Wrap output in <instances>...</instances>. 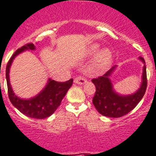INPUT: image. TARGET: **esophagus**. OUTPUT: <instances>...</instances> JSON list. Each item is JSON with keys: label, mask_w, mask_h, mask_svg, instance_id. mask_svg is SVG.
<instances>
[{"label": "esophagus", "mask_w": 156, "mask_h": 156, "mask_svg": "<svg viewBox=\"0 0 156 156\" xmlns=\"http://www.w3.org/2000/svg\"><path fill=\"white\" fill-rule=\"evenodd\" d=\"M74 83H77V84H80V85H83L84 83H87V80H86L82 76H78L76 78L74 79Z\"/></svg>", "instance_id": "obj_1"}]
</instances>
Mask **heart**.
<instances>
[{
    "label": "heart",
    "instance_id": "heart-1",
    "mask_svg": "<svg viewBox=\"0 0 156 156\" xmlns=\"http://www.w3.org/2000/svg\"><path fill=\"white\" fill-rule=\"evenodd\" d=\"M100 47V45L99 44H92L87 48L86 53L87 56L94 55L98 51ZM112 52L108 48H104L96 53V56L94 57L93 60L91 63L89 71L93 73H101L108 67L112 62Z\"/></svg>",
    "mask_w": 156,
    "mask_h": 156
}]
</instances>
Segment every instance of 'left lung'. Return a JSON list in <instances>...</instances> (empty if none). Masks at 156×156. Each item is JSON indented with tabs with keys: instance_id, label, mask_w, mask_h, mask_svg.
I'll return each mask as SVG.
<instances>
[{
	"instance_id": "obj_1",
	"label": "left lung",
	"mask_w": 156,
	"mask_h": 156,
	"mask_svg": "<svg viewBox=\"0 0 156 156\" xmlns=\"http://www.w3.org/2000/svg\"><path fill=\"white\" fill-rule=\"evenodd\" d=\"M139 60L144 64L140 87L131 94L123 95L114 88L111 77L117 69L113 66L104 76L92 80L96 86V93L92 99L94 106L101 115L112 118H118L130 112L142 100L147 88V73L145 61L142 57Z\"/></svg>"
}]
</instances>
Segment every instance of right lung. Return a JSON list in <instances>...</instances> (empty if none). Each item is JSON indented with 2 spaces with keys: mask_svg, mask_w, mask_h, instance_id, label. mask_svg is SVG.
<instances>
[{
  "mask_svg": "<svg viewBox=\"0 0 156 156\" xmlns=\"http://www.w3.org/2000/svg\"><path fill=\"white\" fill-rule=\"evenodd\" d=\"M29 50H36V46L33 44L23 46L16 50L8 62L6 67V80L9 97L12 105L26 116L33 119H45L52 115L60 106L61 100L65 96L68 90L73 85V80L71 79L66 82L60 83L48 78L46 85L36 96L29 99L20 98L17 96L10 83V69L16 56Z\"/></svg>",
  "mask_w": 156,
  "mask_h": 156,
  "instance_id": "right-lung-1",
  "label": "right lung"
}]
</instances>
